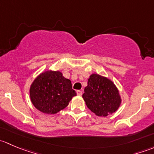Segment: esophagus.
<instances>
[{
    "mask_svg": "<svg viewBox=\"0 0 154 154\" xmlns=\"http://www.w3.org/2000/svg\"><path fill=\"white\" fill-rule=\"evenodd\" d=\"M77 95L81 96L82 94H83V91H80V90H78V91H77Z\"/></svg>",
    "mask_w": 154,
    "mask_h": 154,
    "instance_id": "obj_1",
    "label": "esophagus"
}]
</instances>
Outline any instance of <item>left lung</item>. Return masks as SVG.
Segmentation results:
<instances>
[{
	"instance_id": "obj_1",
	"label": "left lung",
	"mask_w": 154,
	"mask_h": 154,
	"mask_svg": "<svg viewBox=\"0 0 154 154\" xmlns=\"http://www.w3.org/2000/svg\"><path fill=\"white\" fill-rule=\"evenodd\" d=\"M87 107L96 116H107L120 106L122 99L117 87L112 80L92 74L83 94Z\"/></svg>"
}]
</instances>
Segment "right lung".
I'll return each instance as SVG.
<instances>
[{"label": "right lung", "mask_w": 154, "mask_h": 154, "mask_svg": "<svg viewBox=\"0 0 154 154\" xmlns=\"http://www.w3.org/2000/svg\"><path fill=\"white\" fill-rule=\"evenodd\" d=\"M77 93L71 80L59 71H47L34 80L29 88L33 106L46 114H56L68 106Z\"/></svg>", "instance_id": "1"}]
</instances>
